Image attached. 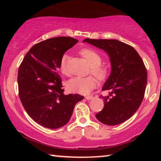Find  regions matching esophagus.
I'll return each mask as SVG.
<instances>
[{
  "instance_id": "esophagus-1",
  "label": "esophagus",
  "mask_w": 161,
  "mask_h": 161,
  "mask_svg": "<svg viewBox=\"0 0 161 161\" xmlns=\"http://www.w3.org/2000/svg\"><path fill=\"white\" fill-rule=\"evenodd\" d=\"M93 97L92 96H86V97H85V99H86V100H92V99H93Z\"/></svg>"
}]
</instances>
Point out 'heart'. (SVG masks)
Listing matches in <instances>:
<instances>
[{"label":"heart","instance_id":"b5f03b06","mask_svg":"<svg viewBox=\"0 0 161 161\" xmlns=\"http://www.w3.org/2000/svg\"><path fill=\"white\" fill-rule=\"evenodd\" d=\"M80 54L88 62L91 67V72L99 80H104L109 75V69L106 66H102V58L99 54L91 49L84 48L80 51ZM68 55L64 54L62 57L59 69L62 74L69 75L67 69ZM97 84L96 79L92 76L86 77H74L67 82V88L69 91L80 94H87L93 89Z\"/></svg>","mask_w":161,"mask_h":161}]
</instances>
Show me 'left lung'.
I'll return each mask as SVG.
<instances>
[{"mask_svg":"<svg viewBox=\"0 0 161 161\" xmlns=\"http://www.w3.org/2000/svg\"><path fill=\"white\" fill-rule=\"evenodd\" d=\"M103 50L109 58L111 70L102 90L109 95L102 111L96 114L102 124L115 126L130 119L141 106L147 84V71L142 59L131 46L117 40L84 39Z\"/></svg>","mask_w":161,"mask_h":161,"instance_id":"8db88e82","label":"left lung"}]
</instances>
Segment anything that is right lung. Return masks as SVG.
I'll return each mask as SVG.
<instances>
[{"label":"right lung","mask_w":161,"mask_h":161,"mask_svg":"<svg viewBox=\"0 0 161 161\" xmlns=\"http://www.w3.org/2000/svg\"><path fill=\"white\" fill-rule=\"evenodd\" d=\"M77 42L70 37L40 42L27 53L19 67L18 84L22 104L33 121L47 129L67 124L76 103L84 99L77 94H64L58 72L62 57Z\"/></svg>","instance_id":"1"}]
</instances>
